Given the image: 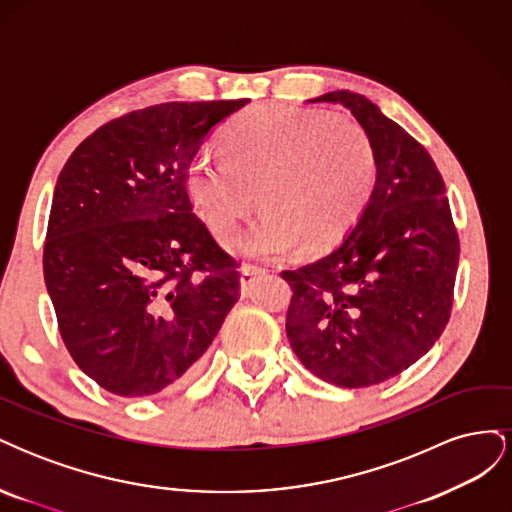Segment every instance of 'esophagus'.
<instances>
[{
	"instance_id": "34e87169",
	"label": "esophagus",
	"mask_w": 512,
	"mask_h": 512,
	"mask_svg": "<svg viewBox=\"0 0 512 512\" xmlns=\"http://www.w3.org/2000/svg\"><path fill=\"white\" fill-rule=\"evenodd\" d=\"M265 273V269L262 267H256V265H243L241 267V292L245 294L247 292V288L252 286V282L256 280L258 275H262Z\"/></svg>"
}]
</instances>
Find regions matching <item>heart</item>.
Returning a JSON list of instances; mask_svg holds the SVG:
<instances>
[{
    "label": "heart",
    "instance_id": "b5f03b06",
    "mask_svg": "<svg viewBox=\"0 0 512 512\" xmlns=\"http://www.w3.org/2000/svg\"><path fill=\"white\" fill-rule=\"evenodd\" d=\"M378 156L361 123L292 106H256L230 123L222 151L188 166L185 190L200 218L228 235L260 198L265 205L230 247L277 258L303 245L322 252L342 241L367 209Z\"/></svg>",
    "mask_w": 512,
    "mask_h": 512
}]
</instances>
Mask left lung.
Here are the masks:
<instances>
[{
	"mask_svg": "<svg viewBox=\"0 0 512 512\" xmlns=\"http://www.w3.org/2000/svg\"><path fill=\"white\" fill-rule=\"evenodd\" d=\"M309 102L348 108L374 143L378 181L359 222L333 252L282 271L292 288L288 342L324 382L380 384L438 342L453 307L459 237L427 149L361 94Z\"/></svg>",
	"mask_w": 512,
	"mask_h": 512,
	"instance_id": "8db88e82",
	"label": "left lung"
}]
</instances>
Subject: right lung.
Instances as JSON below:
<instances>
[{
    "label": "right lung",
    "mask_w": 512,
    "mask_h": 512,
    "mask_svg": "<svg viewBox=\"0 0 512 512\" xmlns=\"http://www.w3.org/2000/svg\"><path fill=\"white\" fill-rule=\"evenodd\" d=\"M250 100L164 102L104 123L55 183L44 282L74 363L108 393L192 380L239 301V271L192 213L185 173Z\"/></svg>",
    "instance_id": "right-lung-1"
}]
</instances>
